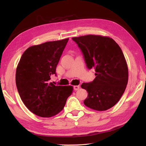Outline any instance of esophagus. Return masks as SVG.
Instances as JSON below:
<instances>
[{
  "label": "esophagus",
  "mask_w": 146,
  "mask_h": 146,
  "mask_svg": "<svg viewBox=\"0 0 146 146\" xmlns=\"http://www.w3.org/2000/svg\"><path fill=\"white\" fill-rule=\"evenodd\" d=\"M74 90H76V91H77V90H78L79 89H80V86H78V85L74 86Z\"/></svg>",
  "instance_id": "esophagus-1"
}]
</instances>
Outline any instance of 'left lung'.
<instances>
[{
	"instance_id": "8db88e82",
	"label": "left lung",
	"mask_w": 146,
	"mask_h": 146,
	"mask_svg": "<svg viewBox=\"0 0 146 146\" xmlns=\"http://www.w3.org/2000/svg\"><path fill=\"white\" fill-rule=\"evenodd\" d=\"M72 39L81 49L87 68L96 71L93 81L81 85L88 93L84 104L97 111L111 108L120 100L129 79L127 64L121 47L112 38L100 35Z\"/></svg>"
}]
</instances>
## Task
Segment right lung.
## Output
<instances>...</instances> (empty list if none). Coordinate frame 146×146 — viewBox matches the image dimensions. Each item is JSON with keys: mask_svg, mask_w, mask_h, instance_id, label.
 Masks as SVG:
<instances>
[{"mask_svg": "<svg viewBox=\"0 0 146 146\" xmlns=\"http://www.w3.org/2000/svg\"><path fill=\"white\" fill-rule=\"evenodd\" d=\"M69 38L29 47L22 55L16 72V84L23 103L31 112L50 117L64 108L72 86L50 82Z\"/></svg>", "mask_w": 146, "mask_h": 146, "instance_id": "1", "label": "right lung"}]
</instances>
